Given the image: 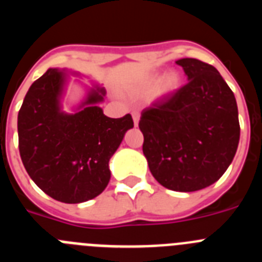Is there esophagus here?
I'll use <instances>...</instances> for the list:
<instances>
[{"label":"esophagus","mask_w":262,"mask_h":262,"mask_svg":"<svg viewBox=\"0 0 262 262\" xmlns=\"http://www.w3.org/2000/svg\"><path fill=\"white\" fill-rule=\"evenodd\" d=\"M133 119H134V123H135V126H138L139 119H140V113H139V111H133Z\"/></svg>","instance_id":"34e87169"}]
</instances>
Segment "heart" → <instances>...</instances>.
<instances>
[{
	"label": "heart",
	"instance_id": "b5f03b06",
	"mask_svg": "<svg viewBox=\"0 0 262 262\" xmlns=\"http://www.w3.org/2000/svg\"><path fill=\"white\" fill-rule=\"evenodd\" d=\"M161 78H160V75H149L147 78H145V82H144V86L147 89H152V88L156 86L159 84ZM178 84H180V78H178L177 75L174 73H170V75L166 76L163 81H161V90L163 92H172V90L177 89Z\"/></svg>",
	"mask_w": 262,
	"mask_h": 262
}]
</instances>
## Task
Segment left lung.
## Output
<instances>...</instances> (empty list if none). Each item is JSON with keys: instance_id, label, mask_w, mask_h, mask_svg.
I'll return each mask as SVG.
<instances>
[{"instance_id": "left-lung-1", "label": "left lung", "mask_w": 262, "mask_h": 262, "mask_svg": "<svg viewBox=\"0 0 262 262\" xmlns=\"http://www.w3.org/2000/svg\"><path fill=\"white\" fill-rule=\"evenodd\" d=\"M187 82L143 110V154L159 184L196 191L216 182L232 163L240 139L232 90L212 66L180 59Z\"/></svg>"}]
</instances>
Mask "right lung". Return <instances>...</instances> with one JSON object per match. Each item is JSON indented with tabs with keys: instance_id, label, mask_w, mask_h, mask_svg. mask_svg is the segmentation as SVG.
<instances>
[{
	"instance_id": "obj_1",
	"label": "right lung",
	"mask_w": 262,
	"mask_h": 262,
	"mask_svg": "<svg viewBox=\"0 0 262 262\" xmlns=\"http://www.w3.org/2000/svg\"><path fill=\"white\" fill-rule=\"evenodd\" d=\"M66 75L48 69L30 86L18 113V147L31 180L53 200H93L110 181L108 160L133 128L129 114L108 118L97 103L105 90H92L76 114L60 111Z\"/></svg>"
}]
</instances>
